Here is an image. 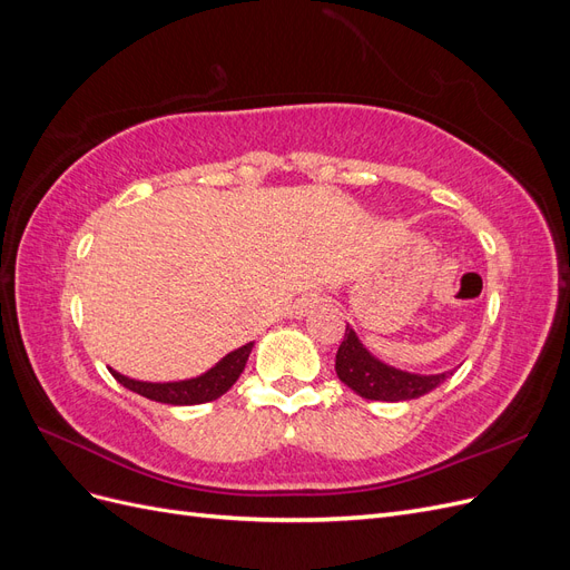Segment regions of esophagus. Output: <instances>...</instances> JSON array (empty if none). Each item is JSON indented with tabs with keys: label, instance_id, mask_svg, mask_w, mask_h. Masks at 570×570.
Returning a JSON list of instances; mask_svg holds the SVG:
<instances>
[{
	"label": "esophagus",
	"instance_id": "34e87169",
	"mask_svg": "<svg viewBox=\"0 0 570 570\" xmlns=\"http://www.w3.org/2000/svg\"><path fill=\"white\" fill-rule=\"evenodd\" d=\"M318 304H321V297H318V295H306V297H302V299L297 302L295 314H297V316H304V314L312 312V308H316Z\"/></svg>",
	"mask_w": 570,
	"mask_h": 570
}]
</instances>
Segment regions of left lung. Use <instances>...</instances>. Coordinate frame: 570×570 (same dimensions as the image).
I'll return each instance as SVG.
<instances>
[{
    "label": "left lung",
    "mask_w": 570,
    "mask_h": 570,
    "mask_svg": "<svg viewBox=\"0 0 570 570\" xmlns=\"http://www.w3.org/2000/svg\"><path fill=\"white\" fill-rule=\"evenodd\" d=\"M335 371L340 381L354 390L358 396L373 402H406L419 400V396L435 390L440 383L446 381L452 373H438V375H421L400 371L387 366L385 361L375 358L356 333L347 325L344 340L335 356Z\"/></svg>",
    "instance_id": "obj_1"
}]
</instances>
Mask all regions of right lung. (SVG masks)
<instances>
[{
	"mask_svg": "<svg viewBox=\"0 0 570 570\" xmlns=\"http://www.w3.org/2000/svg\"><path fill=\"white\" fill-rule=\"evenodd\" d=\"M254 342L243 344V347L223 356L214 368L197 377H187V381H176V383H145V381H132L128 375H120L118 371L109 368L116 381L147 396L151 402H161V404H174V406H193V404H204V402H214L220 394H226L239 373L245 371L247 358L252 354Z\"/></svg>",
	"mask_w": 570,
	"mask_h": 570,
	"instance_id": "right-lung-1",
	"label": "right lung"
}]
</instances>
